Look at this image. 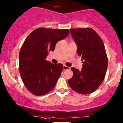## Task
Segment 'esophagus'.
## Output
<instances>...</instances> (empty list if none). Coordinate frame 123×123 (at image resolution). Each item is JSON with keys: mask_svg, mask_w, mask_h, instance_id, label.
I'll return each instance as SVG.
<instances>
[{"mask_svg": "<svg viewBox=\"0 0 123 123\" xmlns=\"http://www.w3.org/2000/svg\"><path fill=\"white\" fill-rule=\"evenodd\" d=\"M68 69H70V67H67L66 65H64V70L65 71V70H68Z\"/></svg>", "mask_w": 123, "mask_h": 123, "instance_id": "34e87169", "label": "esophagus"}]
</instances>
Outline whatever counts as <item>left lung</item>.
Segmentation results:
<instances>
[{
  "mask_svg": "<svg viewBox=\"0 0 123 123\" xmlns=\"http://www.w3.org/2000/svg\"><path fill=\"white\" fill-rule=\"evenodd\" d=\"M77 45V53L82 56L81 71L72 67L74 72L68 83L74 91L87 94L95 91L105 79L108 60L105 45L98 33L92 29H70Z\"/></svg>",
  "mask_w": 123,
  "mask_h": 123,
  "instance_id": "left-lung-1",
  "label": "left lung"
}]
</instances>
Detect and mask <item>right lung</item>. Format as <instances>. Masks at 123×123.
Returning a JSON list of instances; mask_svg holds the SVG:
<instances>
[{
  "instance_id": "add662e5",
  "label": "right lung",
  "mask_w": 123,
  "mask_h": 123,
  "mask_svg": "<svg viewBox=\"0 0 123 123\" xmlns=\"http://www.w3.org/2000/svg\"><path fill=\"white\" fill-rule=\"evenodd\" d=\"M69 32V29L38 28L24 41L19 53L20 73L24 85L34 95H44L55 87L64 66L53 64L45 59Z\"/></svg>"
}]
</instances>
